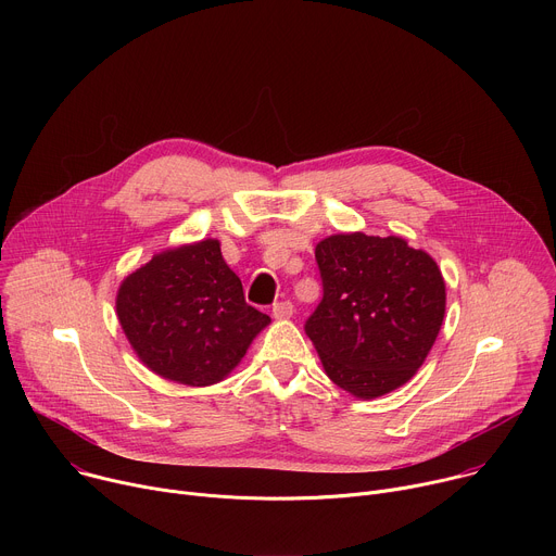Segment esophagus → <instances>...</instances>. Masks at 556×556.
<instances>
[{"label": "esophagus", "instance_id": "34e87169", "mask_svg": "<svg viewBox=\"0 0 556 556\" xmlns=\"http://www.w3.org/2000/svg\"><path fill=\"white\" fill-rule=\"evenodd\" d=\"M292 312H294L292 301H279V303L273 305V316H275V319H290Z\"/></svg>", "mask_w": 556, "mask_h": 556}]
</instances>
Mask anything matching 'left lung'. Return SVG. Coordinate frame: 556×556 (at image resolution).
Returning <instances> with one entry per match:
<instances>
[{
	"instance_id": "8db88e82",
	"label": "left lung",
	"mask_w": 556,
	"mask_h": 556,
	"mask_svg": "<svg viewBox=\"0 0 556 556\" xmlns=\"http://www.w3.org/2000/svg\"><path fill=\"white\" fill-rule=\"evenodd\" d=\"M324 299L305 334L334 384L378 399L405 384L431 352L446 307L442 273L403 237L330 235L314 251Z\"/></svg>"
}]
</instances>
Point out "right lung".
I'll return each mask as SVG.
<instances>
[{
    "mask_svg": "<svg viewBox=\"0 0 556 556\" xmlns=\"http://www.w3.org/2000/svg\"><path fill=\"white\" fill-rule=\"evenodd\" d=\"M116 314L138 358L189 387L224 380L270 324L247 303L217 240L153 255L121 283Z\"/></svg>",
    "mask_w": 556,
    "mask_h": 556,
    "instance_id": "obj_1",
    "label": "right lung"
}]
</instances>
